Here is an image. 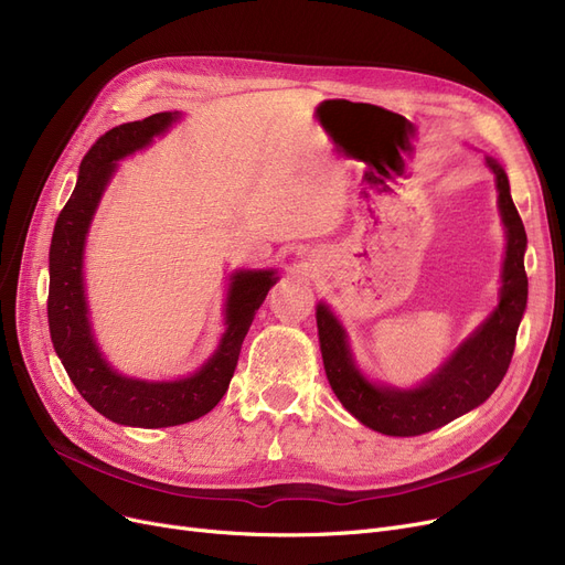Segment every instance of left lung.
<instances>
[{"instance_id": "obj_1", "label": "left lung", "mask_w": 565, "mask_h": 565, "mask_svg": "<svg viewBox=\"0 0 565 565\" xmlns=\"http://www.w3.org/2000/svg\"><path fill=\"white\" fill-rule=\"evenodd\" d=\"M487 166L494 170L499 210L508 237L501 300L487 321L461 343L431 379L413 390L370 383L355 366L347 332L334 313L323 302L316 309L323 364L334 395L343 408L374 431L387 436H420L444 427L480 406L508 372L529 296L524 269L526 231L512 203L505 170L489 157Z\"/></svg>"}]
</instances>
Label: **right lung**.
Masks as SVG:
<instances>
[{
    "mask_svg": "<svg viewBox=\"0 0 565 565\" xmlns=\"http://www.w3.org/2000/svg\"><path fill=\"white\" fill-rule=\"evenodd\" d=\"M178 113H157L127 121L96 140L81 163V175L57 216L51 242V290L47 326L55 353L83 399L108 420L129 427H175L210 413L226 395L237 366L242 341L267 290L277 284L273 269L235 273L226 300V332L216 353L199 372L180 381H140L113 372L96 347L83 284V249L96 205L117 161L142 150L163 134Z\"/></svg>",
    "mask_w": 565,
    "mask_h": 565,
    "instance_id": "right-lung-1",
    "label": "right lung"
}]
</instances>
